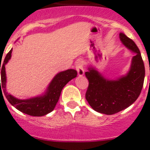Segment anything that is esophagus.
<instances>
[{
	"instance_id": "esophagus-1",
	"label": "esophagus",
	"mask_w": 150,
	"mask_h": 150,
	"mask_svg": "<svg viewBox=\"0 0 150 150\" xmlns=\"http://www.w3.org/2000/svg\"><path fill=\"white\" fill-rule=\"evenodd\" d=\"M76 70L77 71L79 76H82L84 74V62L82 60H78L76 62Z\"/></svg>"
}]
</instances>
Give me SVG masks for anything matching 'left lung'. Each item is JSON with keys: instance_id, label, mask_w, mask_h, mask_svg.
<instances>
[{"instance_id": "8db88e82", "label": "left lung", "mask_w": 150, "mask_h": 150, "mask_svg": "<svg viewBox=\"0 0 150 150\" xmlns=\"http://www.w3.org/2000/svg\"><path fill=\"white\" fill-rule=\"evenodd\" d=\"M120 38L125 46L135 52L126 76L109 80L93 68L85 73L88 80L86 99L92 109L107 115L114 114L132 105L144 86L145 67L140 50L134 42L124 34L120 33Z\"/></svg>"}]
</instances>
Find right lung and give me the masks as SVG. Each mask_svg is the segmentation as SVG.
<instances>
[{"instance_id": "right-lung-1", "label": "right lung", "mask_w": 150, "mask_h": 150, "mask_svg": "<svg viewBox=\"0 0 150 150\" xmlns=\"http://www.w3.org/2000/svg\"><path fill=\"white\" fill-rule=\"evenodd\" d=\"M13 49L10 50L5 57L2 65H0L1 86L0 82V89H4V92L6 99L10 104L15 107L21 112L32 116H42L48 114L55 108L57 102L59 101L62 88L70 80L75 78L77 75V72L75 70L69 69L63 72H60L52 80L48 89L43 96L37 97L34 98L27 100H19L6 91V72H5V64L11 58Z\"/></svg>"}]
</instances>
